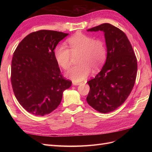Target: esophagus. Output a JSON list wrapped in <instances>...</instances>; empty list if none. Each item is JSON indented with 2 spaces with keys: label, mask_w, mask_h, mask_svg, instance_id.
I'll return each instance as SVG.
<instances>
[{
  "label": "esophagus",
  "mask_w": 152,
  "mask_h": 152,
  "mask_svg": "<svg viewBox=\"0 0 152 152\" xmlns=\"http://www.w3.org/2000/svg\"><path fill=\"white\" fill-rule=\"evenodd\" d=\"M72 84H73V86H79L81 84V83H79V82H73Z\"/></svg>",
  "instance_id": "esophagus-1"
}]
</instances>
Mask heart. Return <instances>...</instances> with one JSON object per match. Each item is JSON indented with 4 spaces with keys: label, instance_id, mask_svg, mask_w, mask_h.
<instances>
[{
    "label": "heart",
    "instance_id": "b5f03b06",
    "mask_svg": "<svg viewBox=\"0 0 152 152\" xmlns=\"http://www.w3.org/2000/svg\"><path fill=\"white\" fill-rule=\"evenodd\" d=\"M70 49L58 45L55 49L54 56L58 65L67 70L71 66L73 55L80 54L78 65L73 67L67 75L75 82L87 79L91 72L98 71L104 64L107 58V49L101 40H94L92 37L78 34L67 40Z\"/></svg>",
    "mask_w": 152,
    "mask_h": 152
}]
</instances>
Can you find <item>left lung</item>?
<instances>
[{"label":"left lung","mask_w":152,"mask_h":152,"mask_svg":"<svg viewBox=\"0 0 152 152\" xmlns=\"http://www.w3.org/2000/svg\"><path fill=\"white\" fill-rule=\"evenodd\" d=\"M87 31L104 32L107 54L102 70L87 82L90 91L86 100L98 112L109 113L124 103L134 87L136 57L126 35L112 25L103 23Z\"/></svg>","instance_id":"1"}]
</instances>
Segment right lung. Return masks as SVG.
<instances>
[{
  "instance_id": "right-lung-1",
  "label": "right lung",
  "mask_w": 152,
  "mask_h": 152,
  "mask_svg": "<svg viewBox=\"0 0 152 152\" xmlns=\"http://www.w3.org/2000/svg\"><path fill=\"white\" fill-rule=\"evenodd\" d=\"M68 35L42 30L23 39L13 54L11 80L14 93L27 112L44 116L60 104L72 81L61 75L54 50Z\"/></svg>"
}]
</instances>
